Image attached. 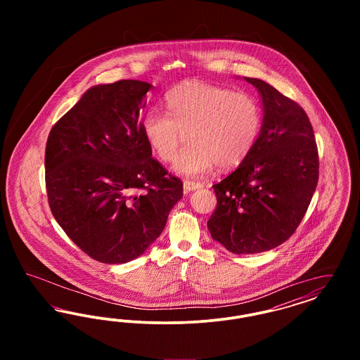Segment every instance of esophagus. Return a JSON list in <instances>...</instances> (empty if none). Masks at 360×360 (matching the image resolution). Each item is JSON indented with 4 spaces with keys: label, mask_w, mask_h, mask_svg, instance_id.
I'll list each match as a JSON object with an SVG mask.
<instances>
[{
    "label": "esophagus",
    "mask_w": 360,
    "mask_h": 360,
    "mask_svg": "<svg viewBox=\"0 0 360 360\" xmlns=\"http://www.w3.org/2000/svg\"><path fill=\"white\" fill-rule=\"evenodd\" d=\"M202 188V184H201V182H194V181H188V179L184 181V188H185V191H191V190H195V188Z\"/></svg>",
    "instance_id": "esophagus-1"
}]
</instances>
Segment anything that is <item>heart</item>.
Here are the masks:
<instances>
[{"instance_id": "heart-1", "label": "heart", "mask_w": 360, "mask_h": 360, "mask_svg": "<svg viewBox=\"0 0 360 360\" xmlns=\"http://www.w3.org/2000/svg\"><path fill=\"white\" fill-rule=\"evenodd\" d=\"M170 113L151 110L143 134L163 162H172L190 137L191 146L175 163V172L200 176L216 165L233 169L257 146L263 112L257 98L244 91L200 81L175 86L166 96Z\"/></svg>"}]
</instances>
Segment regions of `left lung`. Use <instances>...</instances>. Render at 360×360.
<instances>
[{
    "label": "left lung",
    "instance_id": "8db88e82",
    "mask_svg": "<svg viewBox=\"0 0 360 360\" xmlns=\"http://www.w3.org/2000/svg\"><path fill=\"white\" fill-rule=\"evenodd\" d=\"M244 79L262 96L263 127L248 158L213 185L207 228L228 251L257 254L285 243L302 221L319 182V151L302 106L262 79Z\"/></svg>",
    "mask_w": 360,
    "mask_h": 360
}]
</instances>
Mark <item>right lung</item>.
I'll return each mask as SVG.
<instances>
[{"mask_svg":"<svg viewBox=\"0 0 360 360\" xmlns=\"http://www.w3.org/2000/svg\"><path fill=\"white\" fill-rule=\"evenodd\" d=\"M153 86L135 79L89 89L55 122L46 144V188L55 220L101 263L140 257L184 195L153 158L141 110Z\"/></svg>","mask_w":360,"mask_h":360,"instance_id":"add662e5","label":"right lung"}]
</instances>
